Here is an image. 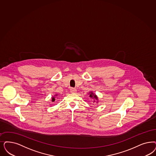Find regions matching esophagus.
<instances>
[{
    "mask_svg": "<svg viewBox=\"0 0 156 156\" xmlns=\"http://www.w3.org/2000/svg\"><path fill=\"white\" fill-rule=\"evenodd\" d=\"M70 92H71V93H75L76 92V89H75V88L71 87V88L70 89Z\"/></svg>",
    "mask_w": 156,
    "mask_h": 156,
    "instance_id": "34e87169",
    "label": "esophagus"
}]
</instances>
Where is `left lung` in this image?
<instances>
[{
  "label": "left lung",
  "mask_w": 156,
  "mask_h": 156,
  "mask_svg": "<svg viewBox=\"0 0 156 156\" xmlns=\"http://www.w3.org/2000/svg\"><path fill=\"white\" fill-rule=\"evenodd\" d=\"M90 93V94L89 97H91V98H96V100L98 99V98H97V96H96L95 94H94L93 93V92H91V91Z\"/></svg>",
  "instance_id": "8db88e82"
}]
</instances>
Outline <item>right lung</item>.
Instances as JSON below:
<instances>
[{
	"mask_svg": "<svg viewBox=\"0 0 156 156\" xmlns=\"http://www.w3.org/2000/svg\"><path fill=\"white\" fill-rule=\"evenodd\" d=\"M56 96H57V95H56ZM55 97H52V102H54V101H55Z\"/></svg>",
	"mask_w": 156,
	"mask_h": 156,
	"instance_id": "1",
	"label": "right lung"
}]
</instances>
